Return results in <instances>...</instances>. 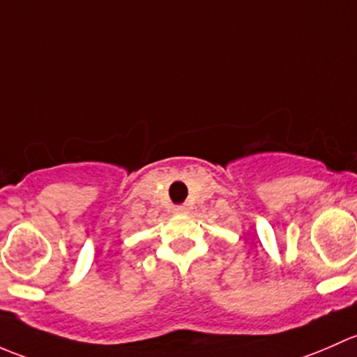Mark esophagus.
Segmentation results:
<instances>
[{
	"mask_svg": "<svg viewBox=\"0 0 357 357\" xmlns=\"http://www.w3.org/2000/svg\"><path fill=\"white\" fill-rule=\"evenodd\" d=\"M175 211H177L178 215H187V213H189V206H187V204L177 206V208H175Z\"/></svg>",
	"mask_w": 357,
	"mask_h": 357,
	"instance_id": "34e87169",
	"label": "esophagus"
}]
</instances>
